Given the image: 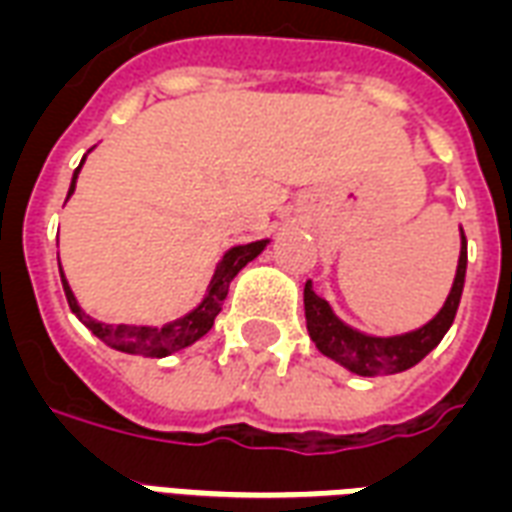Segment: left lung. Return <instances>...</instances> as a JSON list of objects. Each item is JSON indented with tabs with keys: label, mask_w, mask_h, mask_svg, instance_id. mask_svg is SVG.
I'll list each match as a JSON object with an SVG mask.
<instances>
[{
	"label": "left lung",
	"mask_w": 512,
	"mask_h": 512,
	"mask_svg": "<svg viewBox=\"0 0 512 512\" xmlns=\"http://www.w3.org/2000/svg\"><path fill=\"white\" fill-rule=\"evenodd\" d=\"M464 275H467V237H464V229H461L459 267H456V278H453L451 294L445 299V305L440 307V313L434 315L429 324H424L416 332L397 334V337H372V334H364L359 329H353V326L343 324L334 315L329 302L318 297L313 291V283L307 280L305 318L310 340L324 356L343 364L345 370L364 375V378L410 370L424 359L426 353L434 351L445 337V332L451 329L456 310H459L461 291H464Z\"/></svg>",
	"instance_id": "8db88e82"
}]
</instances>
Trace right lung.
I'll return each mask as SVG.
<instances>
[{"label":"right lung","instance_id":"1","mask_svg":"<svg viewBox=\"0 0 512 512\" xmlns=\"http://www.w3.org/2000/svg\"><path fill=\"white\" fill-rule=\"evenodd\" d=\"M83 161H86V156H83ZM83 161H80L78 169H75V175H72L67 199L72 197V191H75V180H78V172L80 167H83ZM267 242L270 240H256L248 242V245H234V248H229V251L224 253V259L218 261V267H215L205 299H202L191 313H186L183 318H178V321H169V324L164 326H113L102 324V321H94L91 315H86L80 310L78 299L72 294V288H69L67 278H64V270H61L59 261L61 286H64V294H67L69 310L78 315L80 321H83L102 343H107L110 348H115V351L161 359V356H169V353L180 351V348H186V345L197 343L199 337H205V334L213 329L215 315L221 313V305H224L226 294H229V283H232L234 275H237L248 261L256 259V256L267 248Z\"/></svg>","mask_w":512,"mask_h":512}]
</instances>
